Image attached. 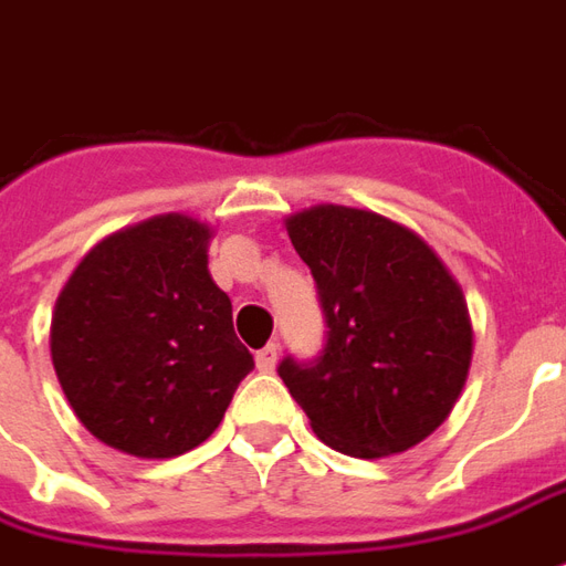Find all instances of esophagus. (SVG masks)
<instances>
[{"label":"esophagus","mask_w":566,"mask_h":566,"mask_svg":"<svg viewBox=\"0 0 566 566\" xmlns=\"http://www.w3.org/2000/svg\"><path fill=\"white\" fill-rule=\"evenodd\" d=\"M275 361H279V346H275V343H270V346H263V349L256 352V370L272 374V370H275Z\"/></svg>","instance_id":"esophagus-1"}]
</instances>
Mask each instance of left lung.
Masks as SVG:
<instances>
[{"label": "left lung", "mask_w": 566, "mask_h": 566, "mask_svg": "<svg viewBox=\"0 0 566 566\" xmlns=\"http://www.w3.org/2000/svg\"><path fill=\"white\" fill-rule=\"evenodd\" d=\"M312 270L324 349L279 377L324 444L392 457L448 420L472 365V322L448 266L417 232L374 211L315 205L287 217Z\"/></svg>", "instance_id": "1"}]
</instances>
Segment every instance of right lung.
I'll use <instances>...</instances> for the list:
<instances>
[{"label":"right lung","instance_id":"add662e5","mask_svg":"<svg viewBox=\"0 0 566 566\" xmlns=\"http://www.w3.org/2000/svg\"><path fill=\"white\" fill-rule=\"evenodd\" d=\"M211 229L159 214L82 256L51 315V361L82 426L168 460L211 438L254 355L208 272Z\"/></svg>","mask_w":566,"mask_h":566}]
</instances>
